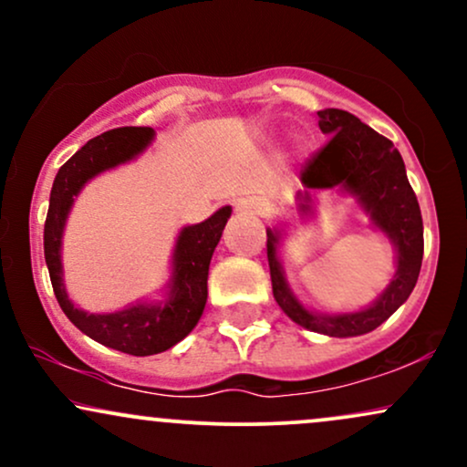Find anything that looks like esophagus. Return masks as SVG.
Returning a JSON list of instances; mask_svg holds the SVG:
<instances>
[{"mask_svg":"<svg viewBox=\"0 0 467 467\" xmlns=\"http://www.w3.org/2000/svg\"><path fill=\"white\" fill-rule=\"evenodd\" d=\"M237 206L241 208V211H248V208H252V202H248V200H241Z\"/></svg>","mask_w":467,"mask_h":467,"instance_id":"34e87169","label":"esophagus"}]
</instances>
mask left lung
I'll use <instances>...</instances> for the list:
<instances>
[{
  "label": "left lung",
  "instance_id": "left-lung-1",
  "mask_svg": "<svg viewBox=\"0 0 467 467\" xmlns=\"http://www.w3.org/2000/svg\"><path fill=\"white\" fill-rule=\"evenodd\" d=\"M318 127L323 133H329V140L303 164L301 182L307 189H334L340 184L360 197L362 206L371 213L375 226L382 228L393 239L398 248V272L387 292L368 309L353 314L316 316L307 312L287 289L276 259L278 237L267 230L272 292L278 307L305 329L334 337L362 336L382 325L415 287L423 256L420 202L406 178L404 160L389 138L364 125L360 118L345 109L318 111ZM301 211H309L307 192L303 197Z\"/></svg>",
  "mask_w": 467,
  "mask_h": 467
}]
</instances>
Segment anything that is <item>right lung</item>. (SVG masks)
I'll return each instance as SVG.
<instances>
[{
	"mask_svg": "<svg viewBox=\"0 0 467 467\" xmlns=\"http://www.w3.org/2000/svg\"><path fill=\"white\" fill-rule=\"evenodd\" d=\"M151 127H118L80 147L58 169L50 192L44 228L46 264L52 289L63 314L83 334L111 349L130 356H153L178 345L191 334L208 296V265L230 217V206L219 208L206 222L180 233L173 259V285L164 305H133L116 314H88L69 303L61 281V234L74 195L100 171L127 162L151 142Z\"/></svg>",
	"mask_w": 467,
	"mask_h": 467,
	"instance_id": "add662e5",
	"label": "right lung"
}]
</instances>
